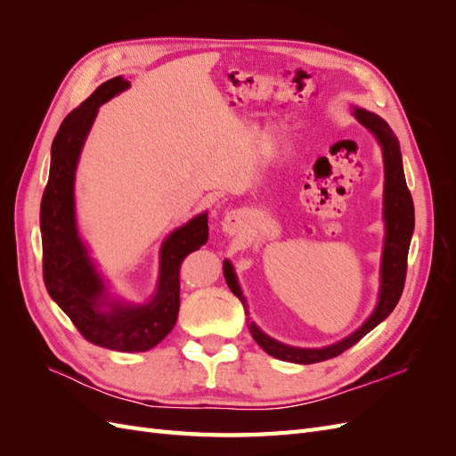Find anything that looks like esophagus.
Returning a JSON list of instances; mask_svg holds the SVG:
<instances>
[{"label":"esophagus","mask_w":456,"mask_h":456,"mask_svg":"<svg viewBox=\"0 0 456 456\" xmlns=\"http://www.w3.org/2000/svg\"><path fill=\"white\" fill-rule=\"evenodd\" d=\"M245 223V215L241 211H230L223 218V230L228 233V236H233L243 228Z\"/></svg>","instance_id":"34e87169"}]
</instances>
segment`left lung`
Masks as SVG:
<instances>
[{
	"label": "left lung",
	"mask_w": 456,
	"mask_h": 456,
	"mask_svg": "<svg viewBox=\"0 0 456 456\" xmlns=\"http://www.w3.org/2000/svg\"><path fill=\"white\" fill-rule=\"evenodd\" d=\"M355 119L362 126L372 133L377 142L382 150V161H384V247H382V258H380V287H379V300L372 314L363 322L360 329H355L352 335L344 337L342 340L329 344L323 348H298L289 346L280 340L268 337L265 330H260L251 317H247L249 322V330L258 346L266 354L273 355L275 360L289 362V363H320L330 357L340 355L344 350L352 348L355 342H360L369 330L375 329L380 322L392 314L395 305L399 302V297L403 293L405 285V273H407V255L409 245L412 238V230H415V207H412L411 191L405 183L403 173V161H402V150H399L397 136L390 129L380 116L369 112L363 108H354ZM224 278L230 287V291L236 295L245 308V315H249L247 310V300L241 293V287L238 283L236 272L230 260H224Z\"/></svg>",
	"instance_id": "8db88e82"
}]
</instances>
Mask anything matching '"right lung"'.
<instances>
[{
    "instance_id": "right-lung-1",
    "label": "right lung",
    "mask_w": 456,
    "mask_h": 456,
    "mask_svg": "<svg viewBox=\"0 0 456 456\" xmlns=\"http://www.w3.org/2000/svg\"><path fill=\"white\" fill-rule=\"evenodd\" d=\"M129 86L121 76L104 81L62 121L51 146L49 181L41 198L39 228L45 287L79 333L108 350L146 352L173 330L181 306L178 272L184 256L207 243L209 226L207 213H201L163 240L158 285L150 300L136 305L110 293L89 255V247L79 236L74 186L81 148L99 108Z\"/></svg>"
}]
</instances>
